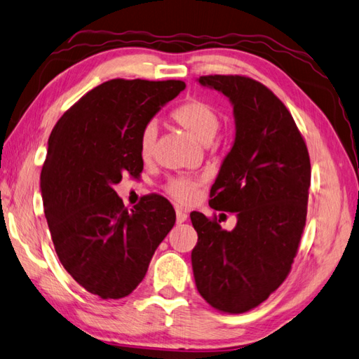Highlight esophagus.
Returning <instances> with one entry per match:
<instances>
[{
	"mask_svg": "<svg viewBox=\"0 0 359 359\" xmlns=\"http://www.w3.org/2000/svg\"><path fill=\"white\" fill-rule=\"evenodd\" d=\"M175 219H177V224H184L188 219V215L182 208H175Z\"/></svg>",
	"mask_w": 359,
	"mask_h": 359,
	"instance_id": "34e87169",
	"label": "esophagus"
}]
</instances>
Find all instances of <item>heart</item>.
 Wrapping results in <instances>:
<instances>
[{"mask_svg": "<svg viewBox=\"0 0 359 359\" xmlns=\"http://www.w3.org/2000/svg\"><path fill=\"white\" fill-rule=\"evenodd\" d=\"M172 118L180 126H184L197 142L203 144L210 143L220 128V114L215 104H211L202 98H191L187 103L179 106L172 112ZM157 140V123L154 120L148 121L142 128L139 137V151L143 160H148L154 154ZM199 180L187 175L171 177L166 182V193L179 202H191L196 196Z\"/></svg>", "mask_w": 359, "mask_h": 359, "instance_id": "1", "label": "heart"}]
</instances>
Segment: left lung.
<instances>
[{
  "label": "left lung",
  "mask_w": 359,
  "mask_h": 359,
  "mask_svg": "<svg viewBox=\"0 0 359 359\" xmlns=\"http://www.w3.org/2000/svg\"><path fill=\"white\" fill-rule=\"evenodd\" d=\"M203 86L230 98L236 139L210 207L236 212L231 231L193 211L196 287L212 309L245 313L284 282L306 226L310 156L292 114L271 90L245 75H203Z\"/></svg>",
  "instance_id": "8db88e82"
}]
</instances>
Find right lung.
<instances>
[{"label":"right lung","instance_id":"add662e5","mask_svg":"<svg viewBox=\"0 0 359 359\" xmlns=\"http://www.w3.org/2000/svg\"><path fill=\"white\" fill-rule=\"evenodd\" d=\"M184 89L180 80L104 81L50 133L41 194L53 247L66 271L102 299L133 293L175 224L163 196H143L128 211L112 185L139 177L142 128Z\"/></svg>","mask_w":359,"mask_h":359}]
</instances>
